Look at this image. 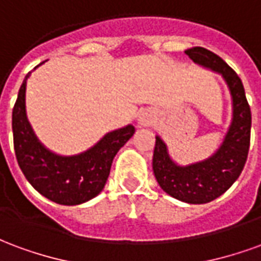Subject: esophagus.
<instances>
[{
    "label": "esophagus",
    "instance_id": "34e87169",
    "mask_svg": "<svg viewBox=\"0 0 261 261\" xmlns=\"http://www.w3.org/2000/svg\"><path fill=\"white\" fill-rule=\"evenodd\" d=\"M153 123V116L151 113H142L138 119V124L142 127H148Z\"/></svg>",
    "mask_w": 261,
    "mask_h": 261
}]
</instances>
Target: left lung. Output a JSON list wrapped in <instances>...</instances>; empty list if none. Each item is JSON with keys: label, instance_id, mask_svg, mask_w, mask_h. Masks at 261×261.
Here are the masks:
<instances>
[{"label": "left lung", "instance_id": "8db88e82", "mask_svg": "<svg viewBox=\"0 0 261 261\" xmlns=\"http://www.w3.org/2000/svg\"><path fill=\"white\" fill-rule=\"evenodd\" d=\"M185 53L196 64L224 76L232 96V123L213 156L187 166L175 164L165 142L156 137L152 168L165 193L189 204H205L224 194L242 173L250 145L252 113L241 78L224 60L204 47L189 48Z\"/></svg>", "mask_w": 261, "mask_h": 261}]
</instances>
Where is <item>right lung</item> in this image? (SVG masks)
<instances>
[{"mask_svg": "<svg viewBox=\"0 0 261 261\" xmlns=\"http://www.w3.org/2000/svg\"><path fill=\"white\" fill-rule=\"evenodd\" d=\"M29 75L31 72L20 85L12 110L14 148L20 170L37 192L57 204L76 205L89 201L103 190L113 158L136 128L128 124L108 133L91 149L80 155L53 153L37 140L26 119L25 92Z\"/></svg>", "mask_w": 261, "mask_h": 261, "instance_id": "add662e5", "label": "right lung"}]
</instances>
